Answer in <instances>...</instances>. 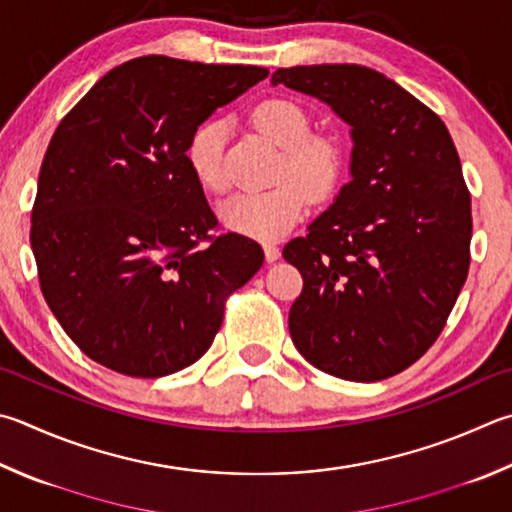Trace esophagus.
I'll list each match as a JSON object with an SVG mask.
<instances>
[{
	"instance_id": "34e87169",
	"label": "esophagus",
	"mask_w": 512,
	"mask_h": 512,
	"mask_svg": "<svg viewBox=\"0 0 512 512\" xmlns=\"http://www.w3.org/2000/svg\"><path fill=\"white\" fill-rule=\"evenodd\" d=\"M264 255L268 262H275V259H280V246L277 244H264Z\"/></svg>"
}]
</instances>
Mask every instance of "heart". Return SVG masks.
Masks as SVG:
<instances>
[{"label": "heart", "mask_w": 512, "mask_h": 512, "mask_svg": "<svg viewBox=\"0 0 512 512\" xmlns=\"http://www.w3.org/2000/svg\"><path fill=\"white\" fill-rule=\"evenodd\" d=\"M250 120L268 141L282 147L275 179L264 192H244L221 208L224 224L241 235L273 241L284 237L311 206L336 194L345 179L349 152L342 136L329 129L309 132L311 118L302 105L288 98H266L250 111ZM226 125L210 118L194 129L188 143V163L206 190L224 192Z\"/></svg>", "instance_id": "obj_1"}]
</instances>
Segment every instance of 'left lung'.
Instances as JSON below:
<instances>
[{"mask_svg": "<svg viewBox=\"0 0 512 512\" xmlns=\"http://www.w3.org/2000/svg\"><path fill=\"white\" fill-rule=\"evenodd\" d=\"M273 85L327 102L351 125V181L309 235L284 246L302 293L297 351L324 374L376 383L423 356L470 268L472 208L443 120L374 69H277Z\"/></svg>", "mask_w": 512, "mask_h": 512, "instance_id": "1", "label": "left lung"}]
</instances>
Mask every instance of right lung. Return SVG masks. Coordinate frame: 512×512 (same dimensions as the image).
Segmentation results:
<instances>
[{
    "instance_id": "add662e5",
    "label": "right lung",
    "mask_w": 512,
    "mask_h": 512,
    "mask_svg": "<svg viewBox=\"0 0 512 512\" xmlns=\"http://www.w3.org/2000/svg\"><path fill=\"white\" fill-rule=\"evenodd\" d=\"M268 69L145 55L111 69L55 129L31 248L46 304L102 367L159 378L197 362L226 300L264 264L219 232L188 163L194 129Z\"/></svg>"
}]
</instances>
